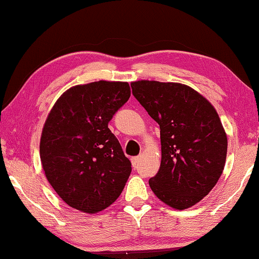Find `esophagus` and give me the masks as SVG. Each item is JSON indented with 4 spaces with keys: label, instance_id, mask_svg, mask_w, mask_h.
Wrapping results in <instances>:
<instances>
[{
    "label": "esophagus",
    "instance_id": "1",
    "mask_svg": "<svg viewBox=\"0 0 259 259\" xmlns=\"http://www.w3.org/2000/svg\"><path fill=\"white\" fill-rule=\"evenodd\" d=\"M140 160H141V157L140 156L131 158V164H133V166L134 167H137L138 164H140Z\"/></svg>",
    "mask_w": 259,
    "mask_h": 259
}]
</instances>
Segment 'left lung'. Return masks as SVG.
Masks as SVG:
<instances>
[{
	"mask_svg": "<svg viewBox=\"0 0 259 259\" xmlns=\"http://www.w3.org/2000/svg\"><path fill=\"white\" fill-rule=\"evenodd\" d=\"M131 88L160 128L161 163L150 187L167 206L187 209L213 190L225 168L228 140L221 119L186 84L140 80Z\"/></svg>",
	"mask_w": 259,
	"mask_h": 259,
	"instance_id": "1",
	"label": "left lung"
}]
</instances>
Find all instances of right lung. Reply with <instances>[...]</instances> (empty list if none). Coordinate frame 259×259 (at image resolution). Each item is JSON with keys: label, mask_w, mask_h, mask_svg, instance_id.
<instances>
[{"label": "right lung", "mask_w": 259, "mask_h": 259, "mask_svg": "<svg viewBox=\"0 0 259 259\" xmlns=\"http://www.w3.org/2000/svg\"><path fill=\"white\" fill-rule=\"evenodd\" d=\"M129 98L128 82L100 80L71 87L50 111L40 161L49 183L69 207L95 214L124 188L131 163L108 123Z\"/></svg>", "instance_id": "1"}]
</instances>
